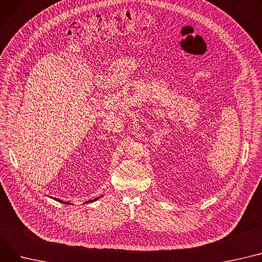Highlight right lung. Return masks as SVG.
<instances>
[{
  "instance_id": "add662e5",
  "label": "right lung",
  "mask_w": 262,
  "mask_h": 262,
  "mask_svg": "<svg viewBox=\"0 0 262 262\" xmlns=\"http://www.w3.org/2000/svg\"><path fill=\"white\" fill-rule=\"evenodd\" d=\"M100 197H97L96 199H94V200H91V201H96V200H98ZM57 201H59V202H62V203H66V204H69L68 202H64V201H62V200H60V199H56ZM91 201H87V202H91Z\"/></svg>"
}]
</instances>
